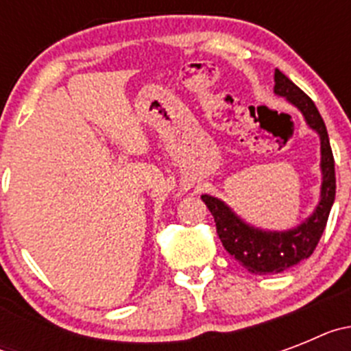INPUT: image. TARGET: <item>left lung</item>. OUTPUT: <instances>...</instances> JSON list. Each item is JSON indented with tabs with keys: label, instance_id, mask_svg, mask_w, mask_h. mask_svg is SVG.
<instances>
[{
	"label": "left lung",
	"instance_id": "obj_1",
	"mask_svg": "<svg viewBox=\"0 0 351 351\" xmlns=\"http://www.w3.org/2000/svg\"><path fill=\"white\" fill-rule=\"evenodd\" d=\"M274 93L285 96L290 104L299 108L306 123L318 132L322 142V198L315 213L302 225L288 232H263L246 225L237 218L221 200L202 195L207 209L214 216L216 232L225 250L237 260L244 269L253 274H278L293 267L302 260L309 258L320 243L327 225L328 213L336 197V170L327 128L313 100L283 71L276 70Z\"/></svg>",
	"mask_w": 351,
	"mask_h": 351
}]
</instances>
